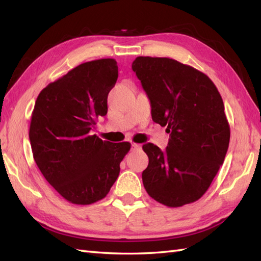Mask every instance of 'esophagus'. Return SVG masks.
<instances>
[{
  "mask_svg": "<svg viewBox=\"0 0 261 261\" xmlns=\"http://www.w3.org/2000/svg\"><path fill=\"white\" fill-rule=\"evenodd\" d=\"M131 147H132V149H134V150H138V149L141 148V146L138 145V143H131Z\"/></svg>",
  "mask_w": 261,
  "mask_h": 261,
  "instance_id": "34e87169",
  "label": "esophagus"
}]
</instances>
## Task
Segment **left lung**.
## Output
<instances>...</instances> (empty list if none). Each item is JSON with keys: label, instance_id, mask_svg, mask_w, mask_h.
<instances>
[{"label": "left lung", "instance_id": "1", "mask_svg": "<svg viewBox=\"0 0 261 261\" xmlns=\"http://www.w3.org/2000/svg\"><path fill=\"white\" fill-rule=\"evenodd\" d=\"M150 99L151 116L167 126L168 146H142L149 158L142 181L149 196L169 207L201 198L223 164L230 141L224 104L202 71L166 57H137L132 63Z\"/></svg>", "mask_w": 261, "mask_h": 261}]
</instances>
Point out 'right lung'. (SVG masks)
Instances as JSON below:
<instances>
[{"label":"right lung","mask_w":261,"mask_h":261,"mask_svg":"<svg viewBox=\"0 0 261 261\" xmlns=\"http://www.w3.org/2000/svg\"><path fill=\"white\" fill-rule=\"evenodd\" d=\"M118 75L114 59L92 60L48 84L37 97L29 130L33 159L49 184L73 204L107 196L131 148L91 134L98 116L108 113Z\"/></svg>","instance_id":"1"}]
</instances>
